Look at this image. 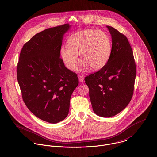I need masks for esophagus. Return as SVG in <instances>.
I'll use <instances>...</instances> for the list:
<instances>
[{"label": "esophagus", "instance_id": "34e87169", "mask_svg": "<svg viewBox=\"0 0 157 157\" xmlns=\"http://www.w3.org/2000/svg\"><path fill=\"white\" fill-rule=\"evenodd\" d=\"M78 79H79V81L81 82H83V80H84L83 76H82V75H79V76H78Z\"/></svg>", "mask_w": 157, "mask_h": 157}]
</instances>
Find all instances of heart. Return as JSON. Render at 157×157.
I'll return each mask as SVG.
<instances>
[{
    "label": "heart",
    "mask_w": 157,
    "mask_h": 157,
    "mask_svg": "<svg viewBox=\"0 0 157 157\" xmlns=\"http://www.w3.org/2000/svg\"><path fill=\"white\" fill-rule=\"evenodd\" d=\"M67 47H62L61 57L66 67L74 71L78 62V55L82 62L80 69L88 67L98 71L108 63L111 53V43L109 36L102 30L86 29L72 35L67 41Z\"/></svg>",
    "instance_id": "1"
}]
</instances>
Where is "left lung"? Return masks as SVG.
Listing matches in <instances>:
<instances>
[{
	"mask_svg": "<svg viewBox=\"0 0 157 157\" xmlns=\"http://www.w3.org/2000/svg\"><path fill=\"white\" fill-rule=\"evenodd\" d=\"M112 38L110 58L104 67L85 78L94 112L109 117L122 111L130 102L136 68L133 53L127 37L106 26Z\"/></svg>",
	"mask_w": 157,
	"mask_h": 157,
	"instance_id": "1",
	"label": "left lung"
}]
</instances>
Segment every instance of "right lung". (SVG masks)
<instances>
[{
	"mask_svg": "<svg viewBox=\"0 0 157 157\" xmlns=\"http://www.w3.org/2000/svg\"><path fill=\"white\" fill-rule=\"evenodd\" d=\"M70 25L47 29L23 46L17 66L22 99L37 117L55 124L68 115L71 95L78 85L76 73L60 56L64 34Z\"/></svg>",
	"mask_w": 157,
	"mask_h": 157,
	"instance_id": "obj_1",
	"label": "right lung"
}]
</instances>
